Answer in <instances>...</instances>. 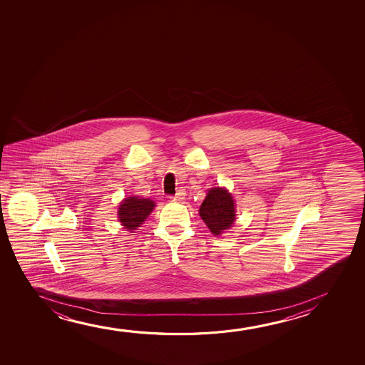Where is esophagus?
<instances>
[{
  "label": "esophagus",
  "mask_w": 365,
  "mask_h": 365,
  "mask_svg": "<svg viewBox=\"0 0 365 365\" xmlns=\"http://www.w3.org/2000/svg\"><path fill=\"white\" fill-rule=\"evenodd\" d=\"M185 198V190H180L175 195L172 197V200H175V202H180V200H183Z\"/></svg>",
  "instance_id": "34e87169"
}]
</instances>
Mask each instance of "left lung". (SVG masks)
Returning <instances> with one entry per match:
<instances>
[{
    "label": "left lung",
    "instance_id": "left-lung-1",
    "mask_svg": "<svg viewBox=\"0 0 365 365\" xmlns=\"http://www.w3.org/2000/svg\"><path fill=\"white\" fill-rule=\"evenodd\" d=\"M235 200L228 190L215 187L200 205V215L215 235L230 230L235 220Z\"/></svg>",
    "mask_w": 365,
    "mask_h": 365
}]
</instances>
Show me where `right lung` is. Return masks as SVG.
<instances>
[{
  "label": "right lung",
  "mask_w": 365,
  "mask_h": 365,
  "mask_svg": "<svg viewBox=\"0 0 365 365\" xmlns=\"http://www.w3.org/2000/svg\"><path fill=\"white\" fill-rule=\"evenodd\" d=\"M153 208V200L138 197H127L123 202H120L118 207V220L125 227V230L133 233V230L140 227Z\"/></svg>",
  "instance_id": "right-lung-1"
}]
</instances>
